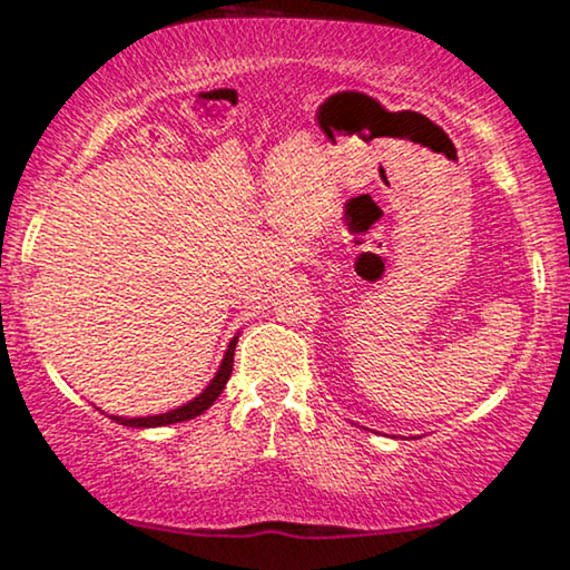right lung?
<instances>
[{
	"mask_svg": "<svg viewBox=\"0 0 570 570\" xmlns=\"http://www.w3.org/2000/svg\"><path fill=\"white\" fill-rule=\"evenodd\" d=\"M234 350H236V338L232 344H228L226 355H223L220 368H218V373H215V379L210 381V386H207L205 392L199 394V397L186 402L184 407H176V410H170V413H163V415H147V417H118V415H112V421L124 423V426L153 429V426H168V423L189 421V417L205 413V410L220 397L223 389H226V381H228V376H232V368H234Z\"/></svg>",
	"mask_w": 570,
	"mask_h": 570,
	"instance_id": "add662e5",
	"label": "right lung"
}]
</instances>
